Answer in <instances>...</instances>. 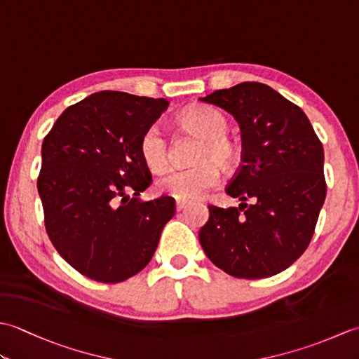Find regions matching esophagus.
<instances>
[{
    "mask_svg": "<svg viewBox=\"0 0 359 359\" xmlns=\"http://www.w3.org/2000/svg\"><path fill=\"white\" fill-rule=\"evenodd\" d=\"M187 207H188V202H185V201H177V202H175V210H177V211L185 210Z\"/></svg>",
    "mask_w": 359,
    "mask_h": 359,
    "instance_id": "obj_1",
    "label": "esophagus"
}]
</instances>
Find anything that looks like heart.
Wrapping results in <instances>:
<instances>
[{
	"label": "heart",
	"mask_w": 359,
	"mask_h": 359,
	"mask_svg": "<svg viewBox=\"0 0 359 359\" xmlns=\"http://www.w3.org/2000/svg\"><path fill=\"white\" fill-rule=\"evenodd\" d=\"M180 123L188 133L201 137L202 143L196 152L197 163L185 170H171L157 180L162 194L179 201H196L219 185L220 170L233 166L239 158V148L226 135L230 123L222 112L210 106H197L180 117ZM139 152L144 166L151 171H162L168 165L170 144L157 125L149 126L139 142Z\"/></svg>",
	"instance_id": "1"
}]
</instances>
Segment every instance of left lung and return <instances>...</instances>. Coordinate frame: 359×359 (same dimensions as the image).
Listing matches in <instances>:
<instances>
[{
    "label": "left lung",
    "instance_id": "obj_1",
    "mask_svg": "<svg viewBox=\"0 0 359 359\" xmlns=\"http://www.w3.org/2000/svg\"><path fill=\"white\" fill-rule=\"evenodd\" d=\"M201 100L233 114L242 134V163L225 188L241 205H208L201 245L230 276H274L313 238L327 193L323 143L299 106L264 83L243 81Z\"/></svg>",
    "mask_w": 359,
    "mask_h": 359
}]
</instances>
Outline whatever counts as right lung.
Instances as JSON below:
<instances>
[{"label": "right lung", "instance_id": "add662e5", "mask_svg": "<svg viewBox=\"0 0 359 359\" xmlns=\"http://www.w3.org/2000/svg\"><path fill=\"white\" fill-rule=\"evenodd\" d=\"M166 108L165 98L102 90L66 108L44 137L36 180L44 226L83 276L104 284L134 276L174 216L170 196L137 199L152 184L140 137Z\"/></svg>", "mask_w": 359, "mask_h": 359}]
</instances>
